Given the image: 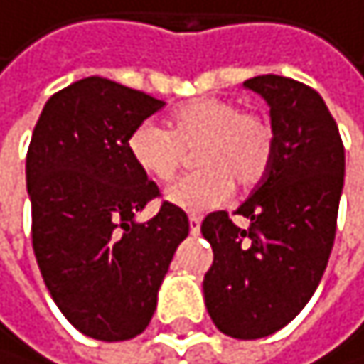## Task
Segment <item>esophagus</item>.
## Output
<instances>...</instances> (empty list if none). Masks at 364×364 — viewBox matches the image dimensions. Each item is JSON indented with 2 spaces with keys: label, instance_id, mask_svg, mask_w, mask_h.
Here are the masks:
<instances>
[{
  "label": "esophagus",
  "instance_id": "1",
  "mask_svg": "<svg viewBox=\"0 0 364 364\" xmlns=\"http://www.w3.org/2000/svg\"><path fill=\"white\" fill-rule=\"evenodd\" d=\"M198 230H200V216L190 214V232L192 234H198Z\"/></svg>",
  "mask_w": 364,
  "mask_h": 364
}]
</instances>
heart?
<instances>
[{
	"label": "heart",
	"mask_w": 364,
	"mask_h": 364,
	"mask_svg": "<svg viewBox=\"0 0 364 364\" xmlns=\"http://www.w3.org/2000/svg\"><path fill=\"white\" fill-rule=\"evenodd\" d=\"M276 130L267 114L241 110L236 101L200 97L181 103L168 128L143 121L128 136L134 168L156 183H170L194 150V174L168 188L166 200L186 212L216 208L230 196L232 183L250 188L269 170Z\"/></svg>",
	"instance_id": "b5f03b06"
}]
</instances>
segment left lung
<instances>
[{
  "label": "left lung",
  "instance_id": "1",
  "mask_svg": "<svg viewBox=\"0 0 364 364\" xmlns=\"http://www.w3.org/2000/svg\"><path fill=\"white\" fill-rule=\"evenodd\" d=\"M261 95L276 130L267 174L236 210L205 216L214 263L203 279L205 307L232 338L256 341L283 329L316 291L336 236L345 183V148L323 97L279 75L247 79Z\"/></svg>",
  "mask_w": 364,
  "mask_h": 364
}]
</instances>
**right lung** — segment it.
Returning <instances> with one entry per match:
<instances>
[{
	"label": "right lung",
	"instance_id": "1",
	"mask_svg": "<svg viewBox=\"0 0 364 364\" xmlns=\"http://www.w3.org/2000/svg\"><path fill=\"white\" fill-rule=\"evenodd\" d=\"M166 103L103 77L46 101L26 156L33 250L61 314L95 341H130L150 325L172 256L190 232L128 156L130 132Z\"/></svg>",
	"mask_w": 364,
	"mask_h": 364
}]
</instances>
